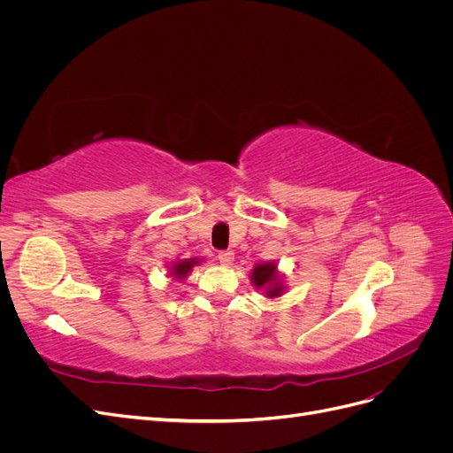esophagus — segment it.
<instances>
[{
    "label": "esophagus",
    "mask_w": 453,
    "mask_h": 453,
    "mask_svg": "<svg viewBox=\"0 0 453 453\" xmlns=\"http://www.w3.org/2000/svg\"><path fill=\"white\" fill-rule=\"evenodd\" d=\"M217 260H219V263H221V265L228 266V265H232V260H234V253H232L230 250L219 251V253H217Z\"/></svg>",
    "instance_id": "34e87169"
}]
</instances>
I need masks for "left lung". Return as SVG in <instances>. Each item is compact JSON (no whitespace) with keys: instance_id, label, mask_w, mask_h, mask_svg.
I'll use <instances>...</instances> for the list:
<instances>
[{"instance_id":"obj_1","label":"left lung","mask_w":453,"mask_h":453,"mask_svg":"<svg viewBox=\"0 0 453 453\" xmlns=\"http://www.w3.org/2000/svg\"><path fill=\"white\" fill-rule=\"evenodd\" d=\"M273 278H276V266L273 265H258L255 270H253V281L257 287H263L266 283H270ZM281 293V287H272V289L268 291L270 296H278Z\"/></svg>"}]
</instances>
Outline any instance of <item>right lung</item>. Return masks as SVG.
I'll use <instances>...</instances> for the list:
<instances>
[{"instance_id":"obj_1","label":"right lung","mask_w":453,"mask_h":453,"mask_svg":"<svg viewBox=\"0 0 453 453\" xmlns=\"http://www.w3.org/2000/svg\"><path fill=\"white\" fill-rule=\"evenodd\" d=\"M193 265H195V260H183V263L175 265V268H173V276H177V278H185L187 273L190 272V268H193Z\"/></svg>"}]
</instances>
